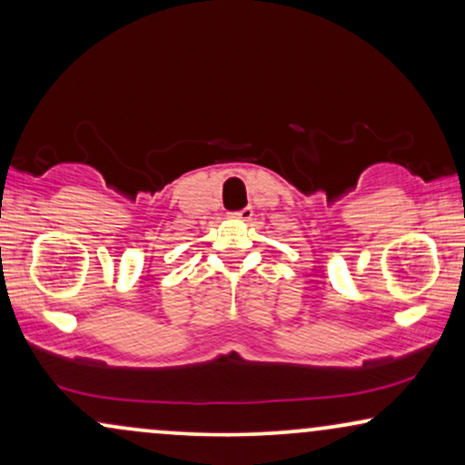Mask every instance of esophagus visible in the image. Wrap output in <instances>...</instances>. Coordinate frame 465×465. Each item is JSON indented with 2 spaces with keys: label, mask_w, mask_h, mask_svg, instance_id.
I'll list each match as a JSON object with an SVG mask.
<instances>
[{
  "label": "esophagus",
  "mask_w": 465,
  "mask_h": 465,
  "mask_svg": "<svg viewBox=\"0 0 465 465\" xmlns=\"http://www.w3.org/2000/svg\"><path fill=\"white\" fill-rule=\"evenodd\" d=\"M251 216H252V208H249V205L242 210H236V213H229V219L233 221H251Z\"/></svg>",
  "instance_id": "obj_1"
}]
</instances>
